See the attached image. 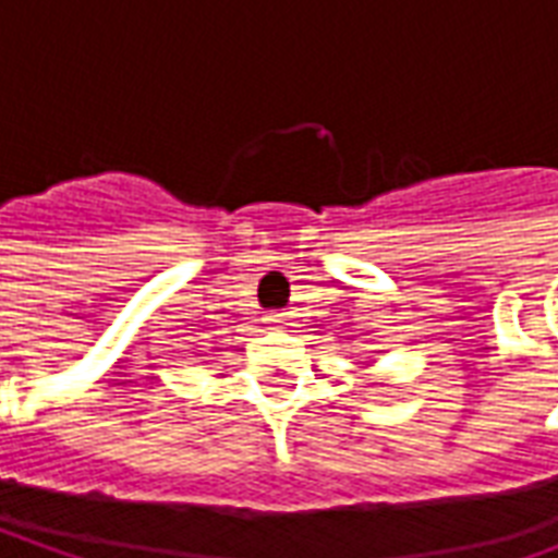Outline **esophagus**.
<instances>
[{"label": "esophagus", "instance_id": "1", "mask_svg": "<svg viewBox=\"0 0 558 558\" xmlns=\"http://www.w3.org/2000/svg\"><path fill=\"white\" fill-rule=\"evenodd\" d=\"M266 323L268 326H287V314L283 311H268Z\"/></svg>", "mask_w": 558, "mask_h": 558}]
</instances>
